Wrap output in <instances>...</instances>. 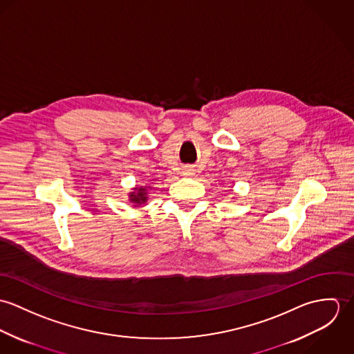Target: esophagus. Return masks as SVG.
Masks as SVG:
<instances>
[{
  "label": "esophagus",
  "mask_w": 354,
  "mask_h": 354,
  "mask_svg": "<svg viewBox=\"0 0 354 354\" xmlns=\"http://www.w3.org/2000/svg\"><path fill=\"white\" fill-rule=\"evenodd\" d=\"M183 174H184V176H192V174H195V173H194V169H192V167H187V169H184Z\"/></svg>",
  "instance_id": "obj_1"
}]
</instances>
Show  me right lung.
Instances as JSON below:
<instances>
[{
  "label": "right lung",
  "instance_id": "add662e5",
  "mask_svg": "<svg viewBox=\"0 0 354 354\" xmlns=\"http://www.w3.org/2000/svg\"><path fill=\"white\" fill-rule=\"evenodd\" d=\"M135 191H138V194H135V192H133V194H131V195H129L132 202L138 203V204H142V203L147 202V198H146V195H147L146 188H140V189L135 188Z\"/></svg>",
  "mask_w": 354,
  "mask_h": 354
}]
</instances>
